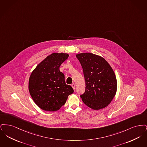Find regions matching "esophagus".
<instances>
[{"label":"esophagus","mask_w":147,"mask_h":147,"mask_svg":"<svg viewBox=\"0 0 147 147\" xmlns=\"http://www.w3.org/2000/svg\"><path fill=\"white\" fill-rule=\"evenodd\" d=\"M71 87L73 88V89L74 90H75V89H76V85L74 84H72L71 85Z\"/></svg>","instance_id":"1"}]
</instances>
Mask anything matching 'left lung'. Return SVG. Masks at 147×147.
I'll use <instances>...</instances> for the list:
<instances>
[{
	"label": "left lung",
	"mask_w": 147,
	"mask_h": 147,
	"mask_svg": "<svg viewBox=\"0 0 147 147\" xmlns=\"http://www.w3.org/2000/svg\"><path fill=\"white\" fill-rule=\"evenodd\" d=\"M83 69L85 91L80 95L84 104L98 110L109 105L117 90L113 70L104 58L91 53L76 55Z\"/></svg>",
	"instance_id": "left-lung-1"
}]
</instances>
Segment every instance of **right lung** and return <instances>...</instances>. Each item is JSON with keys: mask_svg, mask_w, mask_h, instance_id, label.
<instances>
[{"mask_svg": "<svg viewBox=\"0 0 147 147\" xmlns=\"http://www.w3.org/2000/svg\"><path fill=\"white\" fill-rule=\"evenodd\" d=\"M69 57L67 53H53L47 56L32 72L28 90L35 104L47 111H56L65 104L73 93L72 87L65 84L59 67Z\"/></svg>", "mask_w": 147, "mask_h": 147, "instance_id": "obj_1", "label": "right lung"}]
</instances>
